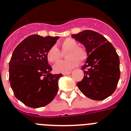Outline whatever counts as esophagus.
Wrapping results in <instances>:
<instances>
[{
	"instance_id": "esophagus-1",
	"label": "esophagus",
	"mask_w": 131,
	"mask_h": 131,
	"mask_svg": "<svg viewBox=\"0 0 131 131\" xmlns=\"http://www.w3.org/2000/svg\"><path fill=\"white\" fill-rule=\"evenodd\" d=\"M71 73V71H69V72H64V73H62V74L63 75H68V74H70Z\"/></svg>"
}]
</instances>
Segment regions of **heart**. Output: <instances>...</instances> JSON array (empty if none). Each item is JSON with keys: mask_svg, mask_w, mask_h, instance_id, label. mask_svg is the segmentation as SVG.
Returning a JSON list of instances; mask_svg holds the SVG:
<instances>
[{"mask_svg": "<svg viewBox=\"0 0 131 131\" xmlns=\"http://www.w3.org/2000/svg\"><path fill=\"white\" fill-rule=\"evenodd\" d=\"M62 52L68 51L66 54V60H61L54 67V71L57 73L67 72L79 65V61L83 62L87 57L86 50L79 47L77 41L72 38H67L60 44ZM62 56L59 49L55 46L50 47L47 52V59L49 62H57Z\"/></svg>", "mask_w": 131, "mask_h": 131, "instance_id": "obj_1", "label": "heart"}]
</instances>
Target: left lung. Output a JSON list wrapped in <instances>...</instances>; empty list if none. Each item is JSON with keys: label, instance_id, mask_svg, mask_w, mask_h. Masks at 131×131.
I'll return each instance as SVG.
<instances>
[{"label": "left lung", "instance_id": "left-lung-1", "mask_svg": "<svg viewBox=\"0 0 131 131\" xmlns=\"http://www.w3.org/2000/svg\"><path fill=\"white\" fill-rule=\"evenodd\" d=\"M72 37L84 45L88 57L81 68L84 78L77 82L78 88L91 99H105L115 92L120 78L116 50L103 35L93 30H83Z\"/></svg>", "mask_w": 131, "mask_h": 131}]
</instances>
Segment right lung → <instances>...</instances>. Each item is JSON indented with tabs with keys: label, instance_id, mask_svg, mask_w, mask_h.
<instances>
[{
	"label": "right lung",
	"instance_id": "1",
	"mask_svg": "<svg viewBox=\"0 0 131 131\" xmlns=\"http://www.w3.org/2000/svg\"><path fill=\"white\" fill-rule=\"evenodd\" d=\"M59 37L30 35L15 48L9 62V81L16 99L27 106L39 108L50 103L59 91L62 74H52L47 52Z\"/></svg>",
	"mask_w": 131,
	"mask_h": 131
}]
</instances>
